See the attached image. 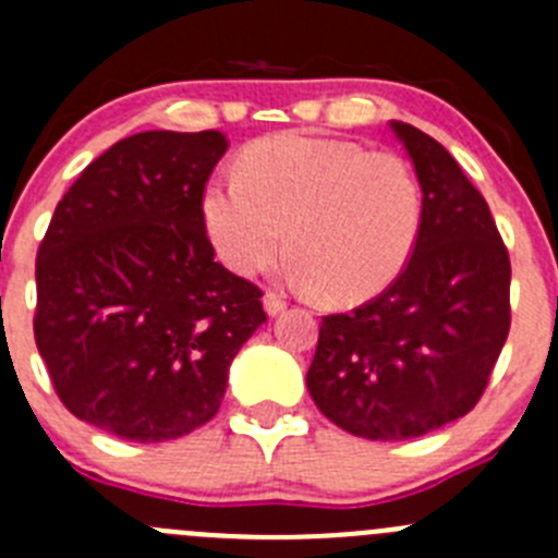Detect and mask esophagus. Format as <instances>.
Segmentation results:
<instances>
[{"label":"esophagus","instance_id":"obj_1","mask_svg":"<svg viewBox=\"0 0 558 558\" xmlns=\"http://www.w3.org/2000/svg\"><path fill=\"white\" fill-rule=\"evenodd\" d=\"M263 306H265V313L270 315V318H276L279 313H284V306H288V301L282 299V295H276V293H265L263 299Z\"/></svg>","mask_w":558,"mask_h":558}]
</instances>
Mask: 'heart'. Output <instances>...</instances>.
<instances>
[{
    "mask_svg": "<svg viewBox=\"0 0 558 558\" xmlns=\"http://www.w3.org/2000/svg\"><path fill=\"white\" fill-rule=\"evenodd\" d=\"M198 209L209 245L234 274L268 270L288 229L295 282L329 304H360L390 288L412 257L423 193L398 155L282 132L252 143L238 177L209 179Z\"/></svg>",
    "mask_w": 558,
    "mask_h": 558,
    "instance_id": "heart-1",
    "label": "heart"
}]
</instances>
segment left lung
Returning a JSON list of instances; mask_svg holds the SVG:
<instances>
[{
  "instance_id": "8db88e82",
  "label": "left lung",
  "mask_w": 558,
  "mask_h": 558,
  "mask_svg": "<svg viewBox=\"0 0 558 558\" xmlns=\"http://www.w3.org/2000/svg\"><path fill=\"white\" fill-rule=\"evenodd\" d=\"M390 126L421 182V234L385 293L324 318L306 371V390L331 423L379 442L468 415L512 320V265L484 196L446 146L403 121Z\"/></svg>"
}]
</instances>
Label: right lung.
Listing matches in <instances>:
<instances>
[{
    "instance_id": "add662e5",
    "label": "right lung",
    "mask_w": 558,
    "mask_h": 558,
    "mask_svg": "<svg viewBox=\"0 0 558 558\" xmlns=\"http://www.w3.org/2000/svg\"><path fill=\"white\" fill-rule=\"evenodd\" d=\"M223 132H137L80 173L35 259V342L71 415L130 442L216 417L263 293L216 263L202 191Z\"/></svg>"
}]
</instances>
